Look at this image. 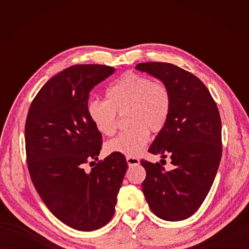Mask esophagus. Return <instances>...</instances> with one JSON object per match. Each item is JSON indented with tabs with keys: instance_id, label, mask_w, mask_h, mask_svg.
I'll return each mask as SVG.
<instances>
[{
	"instance_id": "obj_1",
	"label": "esophagus",
	"mask_w": 249,
	"mask_h": 249,
	"mask_svg": "<svg viewBox=\"0 0 249 249\" xmlns=\"http://www.w3.org/2000/svg\"><path fill=\"white\" fill-rule=\"evenodd\" d=\"M126 161H127L128 166H130V167H131V166L139 165V162H140L139 158L134 157V156H127V157H126Z\"/></svg>"
}]
</instances>
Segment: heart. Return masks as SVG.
Wrapping results in <instances>:
<instances>
[{
	"instance_id": "obj_1",
	"label": "heart",
	"mask_w": 249,
	"mask_h": 249,
	"mask_svg": "<svg viewBox=\"0 0 249 249\" xmlns=\"http://www.w3.org/2000/svg\"><path fill=\"white\" fill-rule=\"evenodd\" d=\"M172 95L166 83L153 81L137 72H126L106 91V102L92 100L88 115L100 134L113 136L118 129V114L126 112L130 127L109 141L107 151L136 156L144 149L152 133H160L168 123Z\"/></svg>"
}]
</instances>
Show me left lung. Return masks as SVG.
Segmentation results:
<instances>
[{
  "mask_svg": "<svg viewBox=\"0 0 249 249\" xmlns=\"http://www.w3.org/2000/svg\"><path fill=\"white\" fill-rule=\"evenodd\" d=\"M137 70L166 83L172 95L168 123L149 152L171 158L174 169L141 160L146 171L142 190L152 212L178 221L197 212L212 187L221 152V121L217 106L204 83L170 63H140Z\"/></svg>",
  "mask_w": 249,
  "mask_h": 249,
  "instance_id": "left-lung-1",
  "label": "left lung"
}]
</instances>
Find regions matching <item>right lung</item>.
I'll list each match as a JSON object with an SVG mask.
<instances>
[{
    "label": "right lung",
    "instance_id": "add662e5",
    "mask_svg": "<svg viewBox=\"0 0 249 249\" xmlns=\"http://www.w3.org/2000/svg\"><path fill=\"white\" fill-rule=\"evenodd\" d=\"M99 64L72 65L52 77L32 102L25 121L30 177L50 212L80 231L107 225L127 170L126 158L111 153L98 160L103 137L89 119V92L114 72Z\"/></svg>",
    "mask_w": 249,
    "mask_h": 249
}]
</instances>
